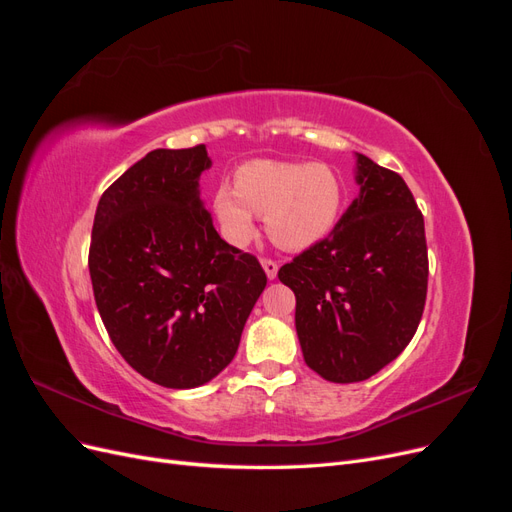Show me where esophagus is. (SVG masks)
<instances>
[{
	"instance_id": "obj_1",
	"label": "esophagus",
	"mask_w": 512,
	"mask_h": 512,
	"mask_svg": "<svg viewBox=\"0 0 512 512\" xmlns=\"http://www.w3.org/2000/svg\"><path fill=\"white\" fill-rule=\"evenodd\" d=\"M262 269H265L269 280H275V275H277V269H280V265H277L273 258H262Z\"/></svg>"
}]
</instances>
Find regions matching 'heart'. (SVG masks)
Returning a JSON list of instances; mask_svg holds the SVG:
<instances>
[{
  "mask_svg": "<svg viewBox=\"0 0 512 512\" xmlns=\"http://www.w3.org/2000/svg\"><path fill=\"white\" fill-rule=\"evenodd\" d=\"M235 181L215 192V211L235 243L252 239L258 213L267 215L277 245L303 250L329 235L344 207L342 181L322 164L254 160L237 170Z\"/></svg>",
  "mask_w": 512,
  "mask_h": 512,
  "instance_id": "1",
  "label": "heart"
}]
</instances>
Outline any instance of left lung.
Segmentation results:
<instances>
[{"label":"left lung","mask_w":512,"mask_h":512,"mask_svg":"<svg viewBox=\"0 0 512 512\" xmlns=\"http://www.w3.org/2000/svg\"><path fill=\"white\" fill-rule=\"evenodd\" d=\"M359 198L329 237L277 273L297 297L305 363L337 384L395 361L421 322L429 258L423 213L406 181L359 153Z\"/></svg>","instance_id":"obj_1"}]
</instances>
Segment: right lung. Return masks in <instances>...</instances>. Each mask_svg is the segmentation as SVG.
I'll use <instances>...</instances> for the list:
<instances>
[{"label": "right lung", "mask_w": 512, "mask_h": 512, "mask_svg": "<svg viewBox=\"0 0 512 512\" xmlns=\"http://www.w3.org/2000/svg\"><path fill=\"white\" fill-rule=\"evenodd\" d=\"M205 145L156 149L104 190L89 275L108 337L166 389H194L235 359L267 286L254 254L228 245L198 198Z\"/></svg>", "instance_id": "obj_1"}]
</instances>
